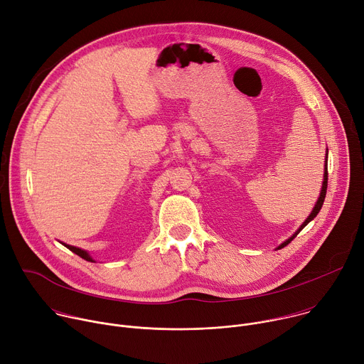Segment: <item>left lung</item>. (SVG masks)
I'll use <instances>...</instances> for the list:
<instances>
[{"mask_svg":"<svg viewBox=\"0 0 364 364\" xmlns=\"http://www.w3.org/2000/svg\"><path fill=\"white\" fill-rule=\"evenodd\" d=\"M327 154H328V149H327ZM327 183H328V171H327V157H326V167H324V180H323V187H321V193H320V197H318V200H317V203H316V205H314V209H313V212H311V215L305 219V222L301 225V228L289 237V239H287L284 243H281L279 246H278V249H282L284 246H287L288 243H291V240L311 222L313 220L317 215H318V212L321 210V207H323V203H324V198H326V193H327Z\"/></svg>","mask_w":364,"mask_h":364,"instance_id":"1","label":"left lung"}]
</instances>
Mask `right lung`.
Listing matches in <instances>:
<instances>
[{
  "label": "right lung",
  "mask_w": 364,
  "mask_h": 364,
  "mask_svg": "<svg viewBox=\"0 0 364 364\" xmlns=\"http://www.w3.org/2000/svg\"><path fill=\"white\" fill-rule=\"evenodd\" d=\"M68 249H70L73 253H76L77 256H80V257H83L85 261H89V262H95L93 259L90 257V255L86 252V250H83V249H79V247H76V246H70V245H66V243H63Z\"/></svg>",
  "instance_id": "1"
}]
</instances>
